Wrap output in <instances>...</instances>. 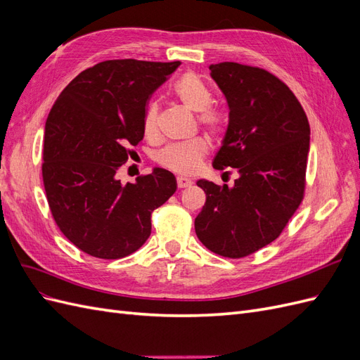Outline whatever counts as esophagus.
Instances as JSON below:
<instances>
[{
	"label": "esophagus",
	"mask_w": 360,
	"mask_h": 360,
	"mask_svg": "<svg viewBox=\"0 0 360 360\" xmlns=\"http://www.w3.org/2000/svg\"><path fill=\"white\" fill-rule=\"evenodd\" d=\"M191 184H192V181L189 179H186V177H177V186L180 189L188 188V186H191Z\"/></svg>",
	"instance_id": "1"
}]
</instances>
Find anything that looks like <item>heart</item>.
<instances>
[{"label":"heart","instance_id":"1","mask_svg":"<svg viewBox=\"0 0 360 360\" xmlns=\"http://www.w3.org/2000/svg\"><path fill=\"white\" fill-rule=\"evenodd\" d=\"M174 93L186 110L198 114V124L212 136L221 138L228 129V115L224 110L213 106V91L202 78L195 73H186L174 85ZM159 126V103L151 102L144 115V130L147 135H156ZM210 150L205 138H195L188 143L171 144L158 153V162L179 174H193L201 167L202 159Z\"/></svg>","mask_w":360,"mask_h":360}]
</instances>
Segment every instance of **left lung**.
Returning <instances> with one entry per match:
<instances>
[{
  "mask_svg": "<svg viewBox=\"0 0 360 360\" xmlns=\"http://www.w3.org/2000/svg\"><path fill=\"white\" fill-rule=\"evenodd\" d=\"M210 72L230 108L213 168H236L238 179L233 188L197 181L205 204L195 233L212 252L243 258L278 238L299 209L309 123L297 97L270 72L230 61L212 64Z\"/></svg>",
  "mask_w": 360,
  "mask_h": 360,
  "instance_id": "obj_1",
  "label": "left lung"
}]
</instances>
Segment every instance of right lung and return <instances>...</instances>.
<instances>
[{
  "instance_id": "right-lung-1",
  "label": "right lung",
  "mask_w": 360,
  "mask_h": 360,
  "mask_svg": "<svg viewBox=\"0 0 360 360\" xmlns=\"http://www.w3.org/2000/svg\"><path fill=\"white\" fill-rule=\"evenodd\" d=\"M179 66L102 61L76 76L53 103L43 138V184L53 221L82 252L103 259L135 252L150 237L151 213L176 192L167 169L126 184L117 171L144 138L150 96Z\"/></svg>"
}]
</instances>
